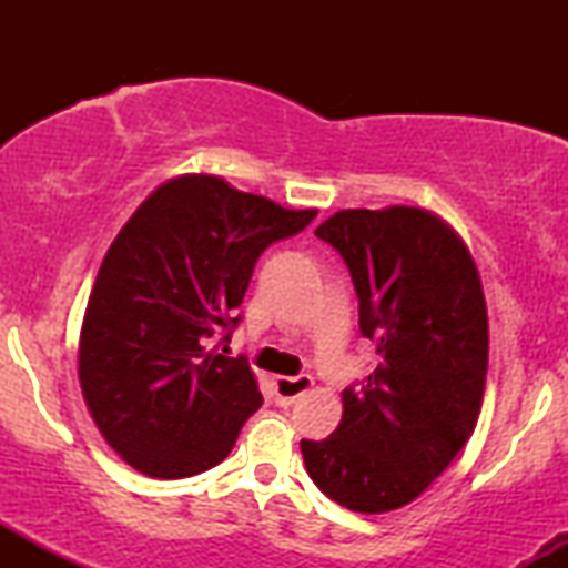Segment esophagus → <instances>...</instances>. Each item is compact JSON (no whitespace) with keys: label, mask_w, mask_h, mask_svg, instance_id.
<instances>
[{"label":"esophagus","mask_w":568,"mask_h":568,"mask_svg":"<svg viewBox=\"0 0 568 568\" xmlns=\"http://www.w3.org/2000/svg\"><path fill=\"white\" fill-rule=\"evenodd\" d=\"M315 387V379L312 376H275V397L280 406H291L293 400L310 393Z\"/></svg>","instance_id":"1"}]
</instances>
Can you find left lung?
<instances>
[{
    "instance_id": "left-lung-1",
    "label": "left lung",
    "mask_w": 568,
    "mask_h": 568,
    "mask_svg": "<svg viewBox=\"0 0 568 568\" xmlns=\"http://www.w3.org/2000/svg\"><path fill=\"white\" fill-rule=\"evenodd\" d=\"M315 234L342 253L379 366L344 389L334 435L302 440L310 478L355 513L427 491L470 440L484 406L488 312L470 247L433 211L349 207Z\"/></svg>"
}]
</instances>
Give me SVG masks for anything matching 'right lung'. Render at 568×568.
Returning a JSON list of instances; mask_svg holds the SVG:
<instances>
[{
  "instance_id": "obj_1",
  "label": "right lung",
  "mask_w": 568,
  "mask_h": 568,
  "mask_svg": "<svg viewBox=\"0 0 568 568\" xmlns=\"http://www.w3.org/2000/svg\"><path fill=\"white\" fill-rule=\"evenodd\" d=\"M291 211L211 173L165 181L103 256L80 331V387L95 427L149 478L216 467L262 406L245 357L211 338L237 323L264 247L302 232Z\"/></svg>"
}]
</instances>
